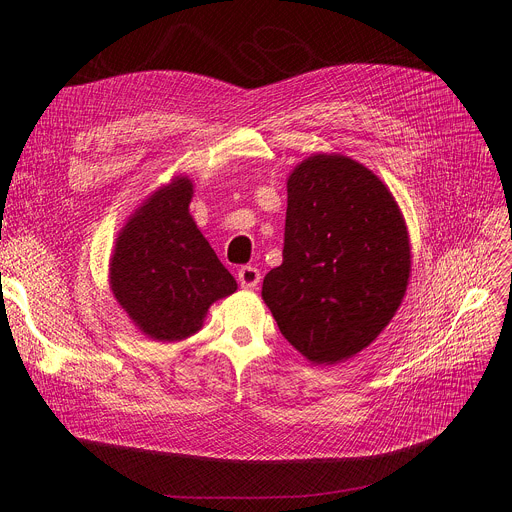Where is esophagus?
I'll list each match as a JSON object with an SVG mask.
<instances>
[{"label":"esophagus","instance_id":"1","mask_svg":"<svg viewBox=\"0 0 512 512\" xmlns=\"http://www.w3.org/2000/svg\"><path fill=\"white\" fill-rule=\"evenodd\" d=\"M261 282V274L253 265H242L238 270V284L242 288H255Z\"/></svg>","mask_w":512,"mask_h":512}]
</instances>
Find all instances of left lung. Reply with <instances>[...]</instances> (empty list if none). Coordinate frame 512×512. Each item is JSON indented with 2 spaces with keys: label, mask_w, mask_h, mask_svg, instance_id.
I'll return each mask as SVG.
<instances>
[{
  "label": "left lung",
  "mask_w": 512,
  "mask_h": 512,
  "mask_svg": "<svg viewBox=\"0 0 512 512\" xmlns=\"http://www.w3.org/2000/svg\"><path fill=\"white\" fill-rule=\"evenodd\" d=\"M411 272L405 220L386 184L344 155H313L288 178L282 265L261 297L313 363L351 359L390 324Z\"/></svg>",
  "instance_id": "1"
}]
</instances>
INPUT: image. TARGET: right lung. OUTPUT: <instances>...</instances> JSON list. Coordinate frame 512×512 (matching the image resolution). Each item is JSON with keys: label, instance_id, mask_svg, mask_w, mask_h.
<instances>
[{"label": "right lung", "instance_id": "right-lung-1", "mask_svg": "<svg viewBox=\"0 0 512 512\" xmlns=\"http://www.w3.org/2000/svg\"><path fill=\"white\" fill-rule=\"evenodd\" d=\"M193 184L176 178L130 218L110 265L114 297L153 340H184L203 326L211 303L236 290L188 213Z\"/></svg>", "mask_w": 512, "mask_h": 512}]
</instances>
